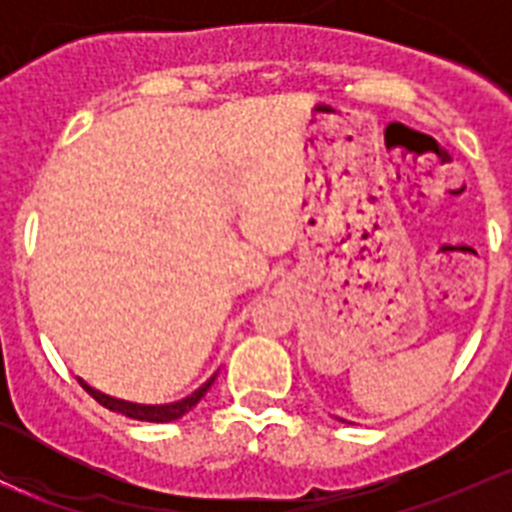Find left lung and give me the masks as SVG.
I'll return each instance as SVG.
<instances>
[{"label": "left lung", "instance_id": "left-lung-1", "mask_svg": "<svg viewBox=\"0 0 512 512\" xmlns=\"http://www.w3.org/2000/svg\"><path fill=\"white\" fill-rule=\"evenodd\" d=\"M343 423H348V420H343Z\"/></svg>", "mask_w": 512, "mask_h": 512}]
</instances>
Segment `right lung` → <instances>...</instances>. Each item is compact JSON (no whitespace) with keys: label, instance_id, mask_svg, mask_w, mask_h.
<instances>
[{"label":"right lung","instance_id":"add662e5","mask_svg":"<svg viewBox=\"0 0 512 512\" xmlns=\"http://www.w3.org/2000/svg\"><path fill=\"white\" fill-rule=\"evenodd\" d=\"M217 372H220V369H217ZM217 372H212L210 377H207L205 382L197 387V390L189 392V395L179 397V400H174V402H158V405L120 400V397H112V395H107V392L94 390L92 384H87L81 377H76V379H79L81 387H84V390H87L89 395L99 402V405H104V408L112 410V413H120V415H125V418H133V420H146V423H171V420H179L182 415H187L189 410H192L194 405H197V402L207 395V390H210L212 382H215Z\"/></svg>","mask_w":512,"mask_h":512}]
</instances>
